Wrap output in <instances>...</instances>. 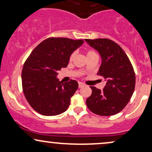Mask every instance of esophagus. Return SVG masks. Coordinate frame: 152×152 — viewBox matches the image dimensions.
<instances>
[{
  "label": "esophagus",
  "instance_id": "1",
  "mask_svg": "<svg viewBox=\"0 0 152 152\" xmlns=\"http://www.w3.org/2000/svg\"><path fill=\"white\" fill-rule=\"evenodd\" d=\"M84 86V84H83V83H81V82H78V87L79 88H81V87H83Z\"/></svg>",
  "mask_w": 152,
  "mask_h": 152
}]
</instances>
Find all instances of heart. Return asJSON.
<instances>
[{
  "label": "heart",
  "mask_w": 152,
  "mask_h": 152,
  "mask_svg": "<svg viewBox=\"0 0 152 152\" xmlns=\"http://www.w3.org/2000/svg\"><path fill=\"white\" fill-rule=\"evenodd\" d=\"M94 55H96V53H95V52L93 51V50H88L86 53V56L88 57V56H94ZM75 56V53H73L70 56V58H69V59H70V61H72L73 58H74Z\"/></svg>",
  "instance_id": "obj_1"
}]
</instances>
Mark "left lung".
<instances>
[{"label": "left lung", "instance_id": "8db88e82", "mask_svg": "<svg viewBox=\"0 0 152 152\" xmlns=\"http://www.w3.org/2000/svg\"><path fill=\"white\" fill-rule=\"evenodd\" d=\"M85 41L100 54L102 64L97 74L106 81L102 91L90 86L92 94L86 99L87 107L100 116L118 114L133 95L136 82L133 66L123 49L111 40L98 38Z\"/></svg>", "mask_w": 152, "mask_h": 152}]
</instances>
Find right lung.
Masks as SVG:
<instances>
[{"label":"right lung","instance_id":"obj_1","mask_svg":"<svg viewBox=\"0 0 152 152\" xmlns=\"http://www.w3.org/2000/svg\"><path fill=\"white\" fill-rule=\"evenodd\" d=\"M83 40L49 38L38 44L24 64L22 70L23 94L31 107L44 116L64 113L78 89V82L63 83L58 71L68 66L70 56Z\"/></svg>","mask_w":152,"mask_h":152}]
</instances>
